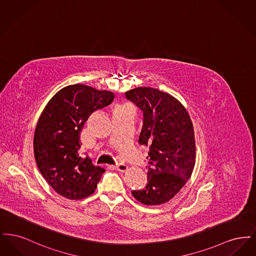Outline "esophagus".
Masks as SVG:
<instances>
[{
	"mask_svg": "<svg viewBox=\"0 0 256 256\" xmlns=\"http://www.w3.org/2000/svg\"><path fill=\"white\" fill-rule=\"evenodd\" d=\"M114 168L116 169V170H120V172H126V170H128V166L124 164V163H117L115 166H114Z\"/></svg>",
	"mask_w": 256,
	"mask_h": 256,
	"instance_id": "obj_1",
	"label": "esophagus"
}]
</instances>
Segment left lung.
<instances>
[{
	"mask_svg": "<svg viewBox=\"0 0 256 256\" xmlns=\"http://www.w3.org/2000/svg\"><path fill=\"white\" fill-rule=\"evenodd\" d=\"M124 96L142 112L138 142L150 150L148 183L143 189L132 193L146 206L165 204L180 191L194 169L193 124L182 104L158 89L137 87Z\"/></svg>",
	"mask_w": 256,
	"mask_h": 256,
	"instance_id": "1",
	"label": "left lung"
}]
</instances>
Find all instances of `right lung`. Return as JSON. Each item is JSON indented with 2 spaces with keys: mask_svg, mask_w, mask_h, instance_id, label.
Listing matches in <instances>:
<instances>
[{
  "mask_svg": "<svg viewBox=\"0 0 256 256\" xmlns=\"http://www.w3.org/2000/svg\"><path fill=\"white\" fill-rule=\"evenodd\" d=\"M114 94L84 84L66 86L43 110L34 138L38 169L50 186L69 200L92 195L104 168L82 156L80 132L90 115L113 102Z\"/></svg>",
  "mask_w": 256,
  "mask_h": 256,
  "instance_id": "obj_1",
  "label": "right lung"
}]
</instances>
